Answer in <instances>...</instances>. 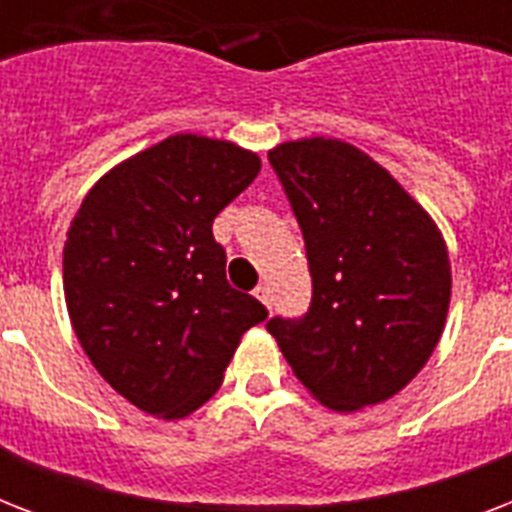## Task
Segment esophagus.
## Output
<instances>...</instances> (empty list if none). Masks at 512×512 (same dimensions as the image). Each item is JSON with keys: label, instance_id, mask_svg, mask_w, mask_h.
I'll return each instance as SVG.
<instances>
[{"label": "esophagus", "instance_id": "esophagus-1", "mask_svg": "<svg viewBox=\"0 0 512 512\" xmlns=\"http://www.w3.org/2000/svg\"><path fill=\"white\" fill-rule=\"evenodd\" d=\"M255 297L265 305V308H271V305H273V292H271V287H268V284H257Z\"/></svg>", "mask_w": 512, "mask_h": 512}]
</instances>
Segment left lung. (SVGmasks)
<instances>
[{"label":"left lung","mask_w":512,"mask_h":512,"mask_svg":"<svg viewBox=\"0 0 512 512\" xmlns=\"http://www.w3.org/2000/svg\"><path fill=\"white\" fill-rule=\"evenodd\" d=\"M268 162L303 231L313 295L303 316L265 327L321 404H380L420 372L444 332V239L380 164L342 140L284 143Z\"/></svg>","instance_id":"8db88e82"}]
</instances>
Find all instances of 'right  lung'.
<instances>
[{
    "mask_svg": "<svg viewBox=\"0 0 512 512\" xmlns=\"http://www.w3.org/2000/svg\"><path fill=\"white\" fill-rule=\"evenodd\" d=\"M260 172L244 148L172 135L95 183L63 247L74 332L103 380L164 420L199 409L223 382L260 300L225 279L215 217Z\"/></svg>",
    "mask_w": 512,
    "mask_h": 512,
    "instance_id": "add662e5",
    "label": "right lung"
}]
</instances>
